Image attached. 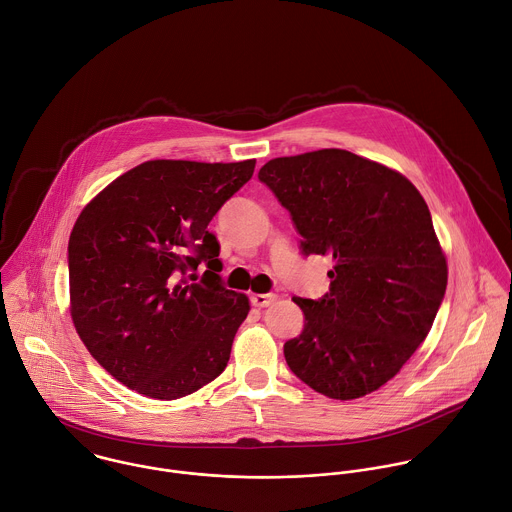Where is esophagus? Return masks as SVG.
<instances>
[{"label": "esophagus", "mask_w": 512, "mask_h": 512, "mask_svg": "<svg viewBox=\"0 0 512 512\" xmlns=\"http://www.w3.org/2000/svg\"><path fill=\"white\" fill-rule=\"evenodd\" d=\"M250 300L258 308H266V306H270L276 300V294H252Z\"/></svg>", "instance_id": "34e87169"}]
</instances>
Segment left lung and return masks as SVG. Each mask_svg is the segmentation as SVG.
I'll list each match as a JSON object with an SVG mask.
<instances>
[{
    "label": "left lung",
    "instance_id": "left-lung-1",
    "mask_svg": "<svg viewBox=\"0 0 512 512\" xmlns=\"http://www.w3.org/2000/svg\"><path fill=\"white\" fill-rule=\"evenodd\" d=\"M302 236L304 256H332L330 290L294 298L302 332L290 370L316 392L352 400L378 390L414 354L446 292V258L420 192L346 150L274 158L258 172Z\"/></svg>",
    "mask_w": 512,
    "mask_h": 512
}]
</instances>
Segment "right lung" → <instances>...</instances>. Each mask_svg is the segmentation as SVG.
I'll use <instances>...</instances> for the list:
<instances>
[{
    "label": "right lung",
    "mask_w": 512,
    "mask_h": 512,
    "mask_svg": "<svg viewBox=\"0 0 512 512\" xmlns=\"http://www.w3.org/2000/svg\"><path fill=\"white\" fill-rule=\"evenodd\" d=\"M254 166L144 162L76 220L68 244L72 320L90 354L128 388L174 400L224 372L250 304L224 288L208 224ZM202 261L209 270L198 277Z\"/></svg>",
    "instance_id": "obj_1"
}]
</instances>
